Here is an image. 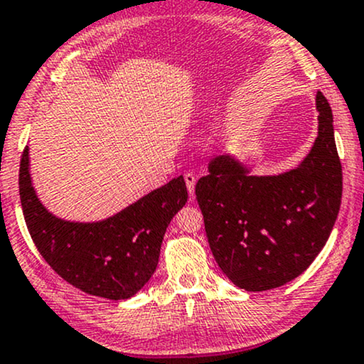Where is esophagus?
Returning <instances> with one entry per match:
<instances>
[{
	"mask_svg": "<svg viewBox=\"0 0 364 364\" xmlns=\"http://www.w3.org/2000/svg\"><path fill=\"white\" fill-rule=\"evenodd\" d=\"M183 178H186L188 193H191V197H193V193H196V182H197L196 176H193V173H191V172H187L186 176H183Z\"/></svg>",
	"mask_w": 364,
	"mask_h": 364,
	"instance_id": "obj_1",
	"label": "esophagus"
}]
</instances>
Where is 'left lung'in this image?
<instances>
[{
    "mask_svg": "<svg viewBox=\"0 0 364 364\" xmlns=\"http://www.w3.org/2000/svg\"><path fill=\"white\" fill-rule=\"evenodd\" d=\"M318 136L303 162L279 176H252L234 155H217L196 196L210 251L230 282L267 291L303 274L324 247L341 205L343 172L333 112L316 95Z\"/></svg>",
    "mask_w": 364,
    "mask_h": 364,
    "instance_id": "left-lung-1",
    "label": "left lung"
}]
</instances>
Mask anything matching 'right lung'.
Instances as JSON below:
<instances>
[{"label":"right lung","instance_id":"right-lung-1","mask_svg":"<svg viewBox=\"0 0 364 364\" xmlns=\"http://www.w3.org/2000/svg\"><path fill=\"white\" fill-rule=\"evenodd\" d=\"M30 149L20 164V199L36 249L65 281L105 299H129L150 281L164 234L186 205L182 176L98 223H72L51 214L38 199L30 176Z\"/></svg>","mask_w":364,"mask_h":364}]
</instances>
